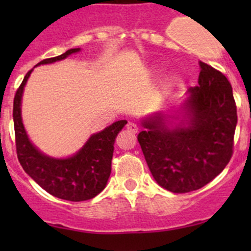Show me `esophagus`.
<instances>
[{
    "label": "esophagus",
    "instance_id": "34e87169",
    "mask_svg": "<svg viewBox=\"0 0 251 251\" xmlns=\"http://www.w3.org/2000/svg\"><path fill=\"white\" fill-rule=\"evenodd\" d=\"M126 128H127V130L130 131V132H133V133H136L138 131L137 125H136L135 123H128L127 125H126Z\"/></svg>",
    "mask_w": 251,
    "mask_h": 251
}]
</instances>
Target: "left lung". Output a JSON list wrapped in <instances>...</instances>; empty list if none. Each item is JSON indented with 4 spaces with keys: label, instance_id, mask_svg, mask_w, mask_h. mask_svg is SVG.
Instances as JSON below:
<instances>
[{
    "label": "left lung",
    "instance_id": "1",
    "mask_svg": "<svg viewBox=\"0 0 251 251\" xmlns=\"http://www.w3.org/2000/svg\"><path fill=\"white\" fill-rule=\"evenodd\" d=\"M198 85L183 103L184 120L170 127L156 113L142 121L137 136L159 186L173 193L197 191L215 178L233 154L237 107L221 72L201 62ZM170 116V115H169Z\"/></svg>",
    "mask_w": 251,
    "mask_h": 251
}]
</instances>
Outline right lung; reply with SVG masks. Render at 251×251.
I'll return each mask as SVG.
<instances>
[{
	"label": "right lung",
	"instance_id": "obj_1",
	"mask_svg": "<svg viewBox=\"0 0 251 251\" xmlns=\"http://www.w3.org/2000/svg\"><path fill=\"white\" fill-rule=\"evenodd\" d=\"M78 50L80 48H72L58 57L41 60L37 65L65 59ZM31 72L32 69L27 72L14 96L13 120L18 160L25 173L40 187L57 198L69 201L95 198L107 186L115 138L127 121L119 120L92 135L85 146L70 158L55 159L45 155L30 142L22 121V96Z\"/></svg>",
	"mask_w": 251,
	"mask_h": 251
}]
</instances>
